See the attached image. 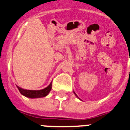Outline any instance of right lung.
<instances>
[{
	"label": "right lung",
	"mask_w": 130,
	"mask_h": 130,
	"mask_svg": "<svg viewBox=\"0 0 130 130\" xmlns=\"http://www.w3.org/2000/svg\"><path fill=\"white\" fill-rule=\"evenodd\" d=\"M17 87L20 93L24 96L29 97V98H40V97H44L46 96L49 93L52 88V82L48 86L40 90H24L20 88L18 86Z\"/></svg>",
	"instance_id": "obj_1"
}]
</instances>
